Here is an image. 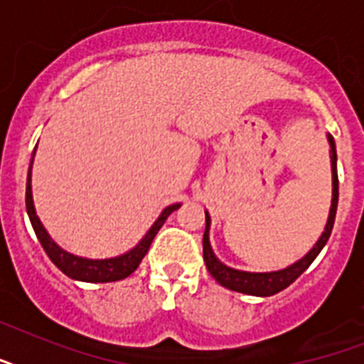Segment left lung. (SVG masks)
I'll return each mask as SVG.
<instances>
[{
    "label": "left lung",
    "mask_w": 364,
    "mask_h": 364,
    "mask_svg": "<svg viewBox=\"0 0 364 364\" xmlns=\"http://www.w3.org/2000/svg\"><path fill=\"white\" fill-rule=\"evenodd\" d=\"M328 137V145H331V168H333V200H331V211H328L327 225L325 230L316 242V245L308 251L300 260H296L294 264L283 268V270L276 272H243L230 268V266L223 264L221 260L217 259L213 249L210 243V227L211 219L210 213L205 211V232H204V260L205 268L210 270V274L217 279V283H221L223 287L236 291V293L253 294V296H272V294L279 293L283 289H287L296 277L306 272V268L316 260V257L321 253V249L325 247L328 236L333 232L334 217H336V208H338V173H336V145H334L333 136Z\"/></svg>",
    "instance_id": "left-lung-1"
}]
</instances>
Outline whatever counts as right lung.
<instances>
[{"mask_svg":"<svg viewBox=\"0 0 364 364\" xmlns=\"http://www.w3.org/2000/svg\"><path fill=\"white\" fill-rule=\"evenodd\" d=\"M36 154V151H33ZM31 164H33V156L30 160V171H28V183H26V210L30 215L31 227L36 230L37 240L41 242L45 253L48 255V259L53 260L54 264L58 266L60 270L64 272L65 276L77 282H87V283H109V282H119L124 279L136 270L141 259L147 255L151 243H153L154 236L160 230V227L164 225L170 213L181 208V204H171L168 205L160 217L154 221V225L149 228V232L143 236V240L137 243L136 247L126 251L124 255L113 257V259H85V257H77L60 247L58 243L54 242L48 232L43 227V223L39 221V217L36 213V205H33V196H31Z\"/></svg>","mask_w":364,"mask_h":364,"instance_id":"add662e5","label":"right lung"}]
</instances>
